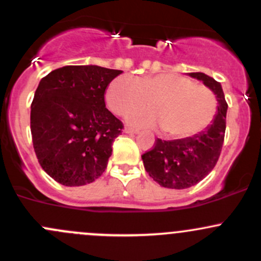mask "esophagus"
I'll return each instance as SVG.
<instances>
[{
	"instance_id": "34e87169",
	"label": "esophagus",
	"mask_w": 261,
	"mask_h": 261,
	"mask_svg": "<svg viewBox=\"0 0 261 261\" xmlns=\"http://www.w3.org/2000/svg\"><path fill=\"white\" fill-rule=\"evenodd\" d=\"M123 131H125V133H127V134H138L139 133L138 128L131 127V126H126V127L123 128Z\"/></svg>"
}]
</instances>
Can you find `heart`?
I'll list each match as a JSON object with an SVG mask.
<instances>
[{"instance_id":"obj_1","label":"heart","mask_w":261,"mask_h":261,"mask_svg":"<svg viewBox=\"0 0 261 261\" xmlns=\"http://www.w3.org/2000/svg\"><path fill=\"white\" fill-rule=\"evenodd\" d=\"M107 107L125 116L144 109L149 101L151 111L134 114L130 120L145 126L159 125L169 139H188L206 130L217 114V98L210 88L175 73L143 78L117 77L105 93Z\"/></svg>"}]
</instances>
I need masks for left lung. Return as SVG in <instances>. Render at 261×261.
I'll list each match as a JSON object with an SVG mask.
<instances>
[{"label":"left lung","instance_id":"obj_1","mask_svg":"<svg viewBox=\"0 0 261 261\" xmlns=\"http://www.w3.org/2000/svg\"><path fill=\"white\" fill-rule=\"evenodd\" d=\"M212 89L218 101V112L208 127L198 135L178 140L156 139L152 147L141 155L145 170L162 187L184 189L199 183L217 164L226 130L227 102L222 87L204 73H191Z\"/></svg>","mask_w":261,"mask_h":261}]
</instances>
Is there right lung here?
Returning a JSON list of instances; mask_svg holds the SVG:
<instances>
[{"label":"right lung","mask_w":261,"mask_h":261,"mask_svg":"<svg viewBox=\"0 0 261 261\" xmlns=\"http://www.w3.org/2000/svg\"><path fill=\"white\" fill-rule=\"evenodd\" d=\"M121 70L67 65L39 83L31 103L33 145L41 168L68 187L102 175L123 123L105 105V91Z\"/></svg>","instance_id":"right-lung-1"}]
</instances>
